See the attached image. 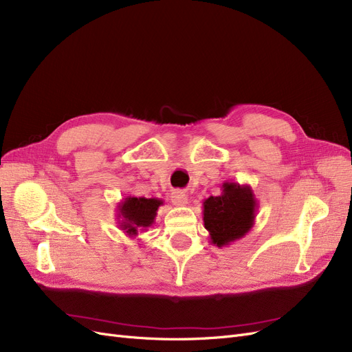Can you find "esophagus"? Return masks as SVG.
<instances>
[{"label": "esophagus", "mask_w": 352, "mask_h": 352, "mask_svg": "<svg viewBox=\"0 0 352 352\" xmlns=\"http://www.w3.org/2000/svg\"><path fill=\"white\" fill-rule=\"evenodd\" d=\"M171 201L174 203L175 206H186L188 203V197L184 191L181 190H174L171 192Z\"/></svg>", "instance_id": "obj_1"}]
</instances>
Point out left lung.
I'll return each instance as SVG.
<instances>
[{"label": "left lung", "mask_w": 352, "mask_h": 352, "mask_svg": "<svg viewBox=\"0 0 352 352\" xmlns=\"http://www.w3.org/2000/svg\"><path fill=\"white\" fill-rule=\"evenodd\" d=\"M257 208L250 186L226 181L221 196H210L203 201V222L210 243L222 248L240 240L253 228Z\"/></svg>", "instance_id": "obj_1"}]
</instances>
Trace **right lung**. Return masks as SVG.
<instances>
[{"mask_svg": "<svg viewBox=\"0 0 352 352\" xmlns=\"http://www.w3.org/2000/svg\"><path fill=\"white\" fill-rule=\"evenodd\" d=\"M164 201L160 199H146L127 196L117 205V219L120 230L129 235L135 236L139 232L151 228L156 218V212Z\"/></svg>", "mask_w": 352, "mask_h": 352, "instance_id": "right-lung-1", "label": "right lung"}]
</instances>
